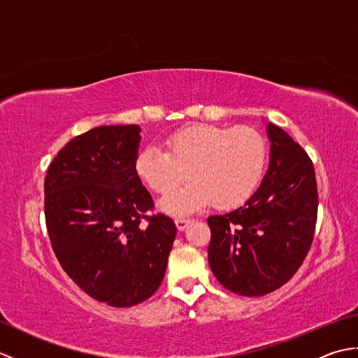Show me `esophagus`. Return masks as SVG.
I'll return each mask as SVG.
<instances>
[{"mask_svg": "<svg viewBox=\"0 0 358 358\" xmlns=\"http://www.w3.org/2000/svg\"><path fill=\"white\" fill-rule=\"evenodd\" d=\"M189 223H191V220L189 218H175V224H177L178 231H185Z\"/></svg>", "mask_w": 358, "mask_h": 358, "instance_id": "esophagus-1", "label": "esophagus"}]
</instances>
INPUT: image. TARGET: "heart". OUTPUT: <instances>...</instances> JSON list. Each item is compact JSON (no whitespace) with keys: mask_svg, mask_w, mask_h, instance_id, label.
<instances>
[{"mask_svg":"<svg viewBox=\"0 0 358 358\" xmlns=\"http://www.w3.org/2000/svg\"><path fill=\"white\" fill-rule=\"evenodd\" d=\"M268 146L252 127L194 124L166 138V152L143 149L135 159L136 175L155 194H167L185 176L193 180L166 195L162 208L187 214L212 204L234 209L245 203L263 177Z\"/></svg>","mask_w":358,"mask_h":358,"instance_id":"b5f03b06","label":"heart"}]
</instances>
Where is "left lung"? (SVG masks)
Instances as JSON below:
<instances>
[{
	"instance_id": "obj_1",
	"label": "left lung",
	"mask_w": 358,
	"mask_h": 358,
	"mask_svg": "<svg viewBox=\"0 0 358 358\" xmlns=\"http://www.w3.org/2000/svg\"><path fill=\"white\" fill-rule=\"evenodd\" d=\"M271 162L260 187L224 215L208 218V260L227 291L262 296L299 271L314 240L318 194L310 158L283 129L269 123Z\"/></svg>"
}]
</instances>
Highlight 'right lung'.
<instances>
[{
  "instance_id": "right-lung-1",
  "label": "right lung",
  "mask_w": 358,
  "mask_h": 358,
  "mask_svg": "<svg viewBox=\"0 0 358 358\" xmlns=\"http://www.w3.org/2000/svg\"><path fill=\"white\" fill-rule=\"evenodd\" d=\"M141 129L100 126L58 152L44 180L52 249L67 275L115 308L148 300L162 285L177 226L135 171Z\"/></svg>"
}]
</instances>
